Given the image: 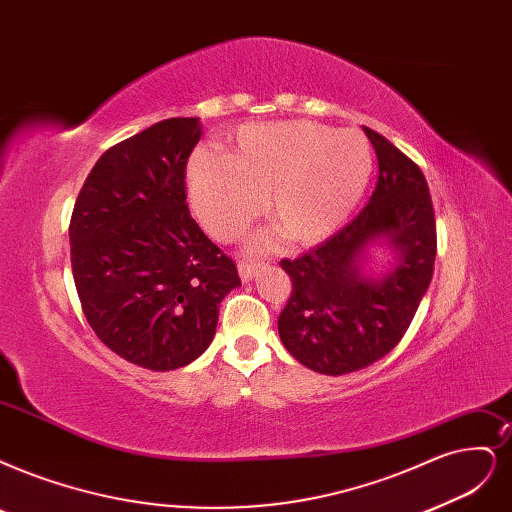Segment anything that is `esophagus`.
Segmentation results:
<instances>
[{
	"instance_id": "1",
	"label": "esophagus",
	"mask_w": 512,
	"mask_h": 512,
	"mask_svg": "<svg viewBox=\"0 0 512 512\" xmlns=\"http://www.w3.org/2000/svg\"><path fill=\"white\" fill-rule=\"evenodd\" d=\"M259 268H261L259 263H249V261L238 263V274H240L242 282H251V280L257 276V270H259Z\"/></svg>"
}]
</instances>
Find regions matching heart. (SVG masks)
I'll list each match as a JSON object with an SVG mask.
<instances>
[{"mask_svg":"<svg viewBox=\"0 0 512 512\" xmlns=\"http://www.w3.org/2000/svg\"><path fill=\"white\" fill-rule=\"evenodd\" d=\"M373 173L363 132L333 130L306 120L244 126L227 156L200 151L189 162L187 187L208 234L238 238L261 211L276 227L251 238L266 251L278 234L310 246L329 238L361 204Z\"/></svg>","mask_w":512,"mask_h":512,"instance_id":"heart-1","label":"heart"}]
</instances>
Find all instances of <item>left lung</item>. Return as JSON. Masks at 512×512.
<instances>
[{"instance_id":"left-lung-1","label":"left lung","mask_w":512,"mask_h":512,"mask_svg":"<svg viewBox=\"0 0 512 512\" xmlns=\"http://www.w3.org/2000/svg\"><path fill=\"white\" fill-rule=\"evenodd\" d=\"M377 164L375 192L346 227L297 259H282L293 291L278 316L280 342L323 375L361 371L409 329L432 280L437 227L420 166L365 128ZM386 252L384 267L374 261Z\"/></svg>"}]
</instances>
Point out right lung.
<instances>
[{"mask_svg": "<svg viewBox=\"0 0 512 512\" xmlns=\"http://www.w3.org/2000/svg\"><path fill=\"white\" fill-rule=\"evenodd\" d=\"M198 118H170L107 149L73 206L71 270L88 325L124 361L173 371L211 346L236 263L185 204Z\"/></svg>", "mask_w": 512, "mask_h": 512, "instance_id": "right-lung-1", "label": "right lung"}]
</instances>
